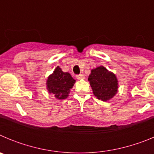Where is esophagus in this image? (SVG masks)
<instances>
[{
  "label": "esophagus",
  "instance_id": "obj_1",
  "mask_svg": "<svg viewBox=\"0 0 154 154\" xmlns=\"http://www.w3.org/2000/svg\"><path fill=\"white\" fill-rule=\"evenodd\" d=\"M76 77H77V79H85V75H84L83 74L78 75L76 76Z\"/></svg>",
  "mask_w": 154,
  "mask_h": 154
}]
</instances>
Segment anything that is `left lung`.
Wrapping results in <instances>:
<instances>
[{
	"mask_svg": "<svg viewBox=\"0 0 154 154\" xmlns=\"http://www.w3.org/2000/svg\"><path fill=\"white\" fill-rule=\"evenodd\" d=\"M89 82L94 96L103 101L112 99L118 89V80L115 75L103 66L92 69Z\"/></svg>",
	"mask_w": 154,
	"mask_h": 154,
	"instance_id": "8db88e82",
	"label": "left lung"
}]
</instances>
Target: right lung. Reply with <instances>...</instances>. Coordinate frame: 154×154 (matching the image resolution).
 Listing matches in <instances>:
<instances>
[{"label": "right lung", "instance_id": "right-lung-1", "mask_svg": "<svg viewBox=\"0 0 154 154\" xmlns=\"http://www.w3.org/2000/svg\"><path fill=\"white\" fill-rule=\"evenodd\" d=\"M75 82V80L69 72H63L61 68L58 66L48 78L46 84L49 93L53 94L57 99H64L69 96Z\"/></svg>", "mask_w": 154, "mask_h": 154}]
</instances>
